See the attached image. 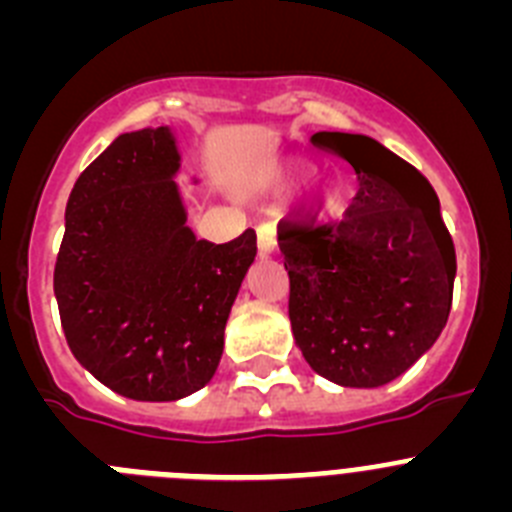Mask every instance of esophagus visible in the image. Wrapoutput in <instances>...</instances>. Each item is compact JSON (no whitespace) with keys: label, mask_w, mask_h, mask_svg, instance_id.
<instances>
[{"label":"esophagus","mask_w":512,"mask_h":512,"mask_svg":"<svg viewBox=\"0 0 512 512\" xmlns=\"http://www.w3.org/2000/svg\"><path fill=\"white\" fill-rule=\"evenodd\" d=\"M256 243H259L261 256L274 253V248H277V230L271 228V225H259V230H256Z\"/></svg>","instance_id":"obj_1"}]
</instances>
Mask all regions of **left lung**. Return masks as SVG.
<instances>
[{
    "instance_id": "left-lung-1",
    "label": "left lung",
    "mask_w": 512,
    "mask_h": 512,
    "mask_svg": "<svg viewBox=\"0 0 512 512\" xmlns=\"http://www.w3.org/2000/svg\"><path fill=\"white\" fill-rule=\"evenodd\" d=\"M351 164L359 192L338 223H279L289 320L307 364L343 387H382L436 343L456 251L423 174L374 138L315 133Z\"/></svg>"
}]
</instances>
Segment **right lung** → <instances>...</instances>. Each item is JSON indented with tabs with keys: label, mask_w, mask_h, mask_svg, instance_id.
Instances as JSON below:
<instances>
[{
	"label": "right lung",
	"mask_w": 512,
	"mask_h": 512,
	"mask_svg": "<svg viewBox=\"0 0 512 512\" xmlns=\"http://www.w3.org/2000/svg\"><path fill=\"white\" fill-rule=\"evenodd\" d=\"M169 128L122 133L81 171L66 205L53 292L71 354L130 400L202 390L256 256L251 228L197 241L176 189Z\"/></svg>",
	"instance_id": "obj_1"
}]
</instances>
